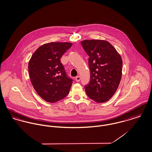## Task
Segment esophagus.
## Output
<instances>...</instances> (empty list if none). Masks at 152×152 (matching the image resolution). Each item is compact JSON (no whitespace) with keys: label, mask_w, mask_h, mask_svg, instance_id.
Segmentation results:
<instances>
[{"label":"esophagus","mask_w":152,"mask_h":152,"mask_svg":"<svg viewBox=\"0 0 152 152\" xmlns=\"http://www.w3.org/2000/svg\"><path fill=\"white\" fill-rule=\"evenodd\" d=\"M80 80V76H77V77H76V81L77 82H79Z\"/></svg>","instance_id":"esophagus-1"}]
</instances>
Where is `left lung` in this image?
<instances>
[{"label":"left lung","instance_id":"obj_1","mask_svg":"<svg viewBox=\"0 0 152 152\" xmlns=\"http://www.w3.org/2000/svg\"><path fill=\"white\" fill-rule=\"evenodd\" d=\"M81 44L89 56L90 82L84 86L86 93L97 102L108 101L116 92L121 79V56L105 40L86 39Z\"/></svg>","mask_w":152,"mask_h":152}]
</instances>
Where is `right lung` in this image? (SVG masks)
<instances>
[{"label": "right lung", "mask_w": 152, "mask_h": 152, "mask_svg": "<svg viewBox=\"0 0 152 152\" xmlns=\"http://www.w3.org/2000/svg\"><path fill=\"white\" fill-rule=\"evenodd\" d=\"M72 43L52 42L40 46L28 62L32 85L45 101L56 102L69 93L73 80L70 79L61 62L62 56Z\"/></svg>", "instance_id": "right-lung-1"}]
</instances>
